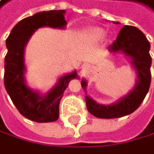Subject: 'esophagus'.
<instances>
[{"instance_id":"1","label":"esophagus","mask_w":154,"mask_h":154,"mask_svg":"<svg viewBox=\"0 0 154 154\" xmlns=\"http://www.w3.org/2000/svg\"><path fill=\"white\" fill-rule=\"evenodd\" d=\"M84 67H87V65H85V66H84Z\"/></svg>"}]
</instances>
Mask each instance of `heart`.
I'll list each match as a JSON object with an SVG mask.
<instances>
[{"instance_id": "heart-1", "label": "heart", "mask_w": 154, "mask_h": 154, "mask_svg": "<svg viewBox=\"0 0 154 154\" xmlns=\"http://www.w3.org/2000/svg\"><path fill=\"white\" fill-rule=\"evenodd\" d=\"M105 35L104 30H102L101 28H98V27H94V28H92L90 30V37L94 39H100L102 38Z\"/></svg>"}]
</instances>
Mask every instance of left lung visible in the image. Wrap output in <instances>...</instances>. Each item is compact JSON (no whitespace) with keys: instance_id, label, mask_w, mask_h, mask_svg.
Instances as JSON below:
<instances>
[{"instance_id":"1","label":"left lung","mask_w":154,"mask_h":154,"mask_svg":"<svg viewBox=\"0 0 154 154\" xmlns=\"http://www.w3.org/2000/svg\"><path fill=\"white\" fill-rule=\"evenodd\" d=\"M150 44L145 35L134 26L125 25L119 32L116 41L109 47L111 52H121L131 58V64L137 73V82L128 96L112 105H100L91 97H86V106L91 115L99 118H117L134 112L141 105L149 92L152 74ZM81 86L86 91L87 82L81 80Z\"/></svg>"}]
</instances>
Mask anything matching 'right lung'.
Wrapping results in <instances>:
<instances>
[{
    "instance_id": "right-lung-1",
    "label": "right lung",
    "mask_w": 154,
    "mask_h": 154,
    "mask_svg": "<svg viewBox=\"0 0 154 154\" xmlns=\"http://www.w3.org/2000/svg\"><path fill=\"white\" fill-rule=\"evenodd\" d=\"M64 10L39 12L21 20L14 26L6 38L7 54L5 57V87L12 102L24 117L38 123L53 122L60 116V101L76 72L62 76L58 83L46 94L39 96L24 83V46L39 27L63 28L66 25Z\"/></svg>"
}]
</instances>
